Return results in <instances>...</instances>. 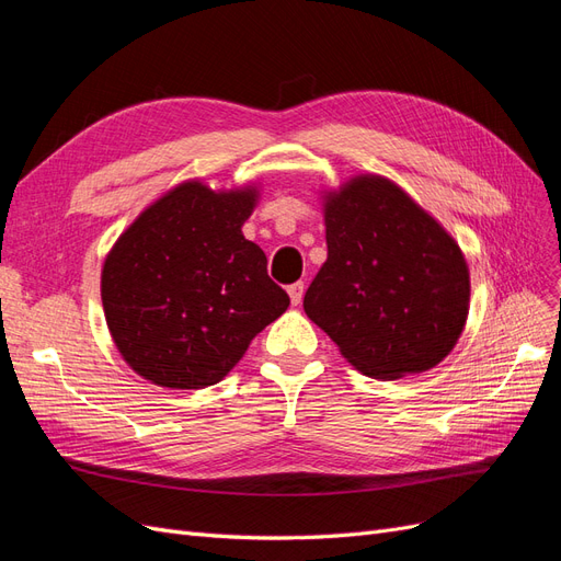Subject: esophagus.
<instances>
[{"label":"esophagus","instance_id":"obj_1","mask_svg":"<svg viewBox=\"0 0 561 561\" xmlns=\"http://www.w3.org/2000/svg\"><path fill=\"white\" fill-rule=\"evenodd\" d=\"M287 295H290V301H293V307H299V304H301V299H304V283H301V280L293 283L290 287H287Z\"/></svg>","mask_w":561,"mask_h":561}]
</instances>
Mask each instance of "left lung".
<instances>
[{
    "mask_svg": "<svg viewBox=\"0 0 561 561\" xmlns=\"http://www.w3.org/2000/svg\"><path fill=\"white\" fill-rule=\"evenodd\" d=\"M328 260L304 311L363 375L398 379L447 358L463 332V252L398 184L355 178L325 203Z\"/></svg>",
    "mask_w": 561,
    "mask_h": 561,
    "instance_id": "1",
    "label": "left lung"
}]
</instances>
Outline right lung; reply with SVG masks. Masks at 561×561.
I'll use <instances>...</instances> for the list:
<instances>
[{
  "mask_svg": "<svg viewBox=\"0 0 561 561\" xmlns=\"http://www.w3.org/2000/svg\"><path fill=\"white\" fill-rule=\"evenodd\" d=\"M257 192L184 182L122 233L103 266L107 328L124 360L165 388H206L290 307L241 227Z\"/></svg>",
  "mask_w": 561,
  "mask_h": 561,
  "instance_id": "right-lung-1",
  "label": "right lung"
}]
</instances>
